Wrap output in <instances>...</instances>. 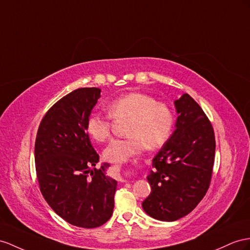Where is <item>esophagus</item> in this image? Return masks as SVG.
<instances>
[{
    "label": "esophagus",
    "instance_id": "34e87169",
    "mask_svg": "<svg viewBox=\"0 0 250 250\" xmlns=\"http://www.w3.org/2000/svg\"><path fill=\"white\" fill-rule=\"evenodd\" d=\"M120 181H123V177H120Z\"/></svg>",
    "mask_w": 250,
    "mask_h": 250
}]
</instances>
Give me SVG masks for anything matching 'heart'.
<instances>
[{
	"mask_svg": "<svg viewBox=\"0 0 250 250\" xmlns=\"http://www.w3.org/2000/svg\"><path fill=\"white\" fill-rule=\"evenodd\" d=\"M113 118H130L126 139H115L104 150L108 162L121 164L139 154L146 146L156 149L167 143L174 126V115L171 108L150 95L129 93L113 99L107 104ZM85 129L97 142H105L111 136V117L101 113L88 115Z\"/></svg>",
	"mask_w": 250,
	"mask_h": 250,
	"instance_id": "obj_1",
	"label": "heart"
}]
</instances>
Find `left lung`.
I'll use <instances>...</instances> for the list:
<instances>
[{"mask_svg": "<svg viewBox=\"0 0 250 250\" xmlns=\"http://www.w3.org/2000/svg\"><path fill=\"white\" fill-rule=\"evenodd\" d=\"M175 130L153 158L146 176L151 193L143 209L151 217L173 222L187 215L206 194L214 164L213 127L188 94L174 101Z\"/></svg>", "mask_w": 250, "mask_h": 250, "instance_id": "left-lung-1", "label": "left lung"}]
</instances>
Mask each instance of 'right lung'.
I'll use <instances>...</instances> for the list:
<instances>
[{"instance_id": "obj_1", "label": "right lung", "mask_w": 250, "mask_h": 250, "mask_svg": "<svg viewBox=\"0 0 250 250\" xmlns=\"http://www.w3.org/2000/svg\"><path fill=\"white\" fill-rule=\"evenodd\" d=\"M101 89L81 87L49 108L38 129L35 163L41 193L55 212L77 227L95 228L110 220L117 182L95 166L85 123Z\"/></svg>"}]
</instances>
